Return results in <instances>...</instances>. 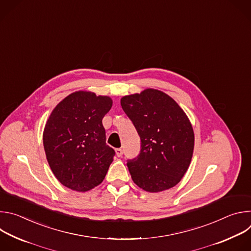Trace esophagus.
<instances>
[{"mask_svg":"<svg viewBox=\"0 0 251 251\" xmlns=\"http://www.w3.org/2000/svg\"><path fill=\"white\" fill-rule=\"evenodd\" d=\"M115 152H116L117 157H121V156L123 155V150H122V149H120V148L116 149V150H115Z\"/></svg>","mask_w":251,"mask_h":251,"instance_id":"esophagus-1","label":"esophagus"}]
</instances>
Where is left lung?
<instances>
[{"instance_id":"1","label":"left lung","mask_w":251,"mask_h":251,"mask_svg":"<svg viewBox=\"0 0 251 251\" xmlns=\"http://www.w3.org/2000/svg\"><path fill=\"white\" fill-rule=\"evenodd\" d=\"M121 106L141 140L140 154L127 163L132 180L149 193L175 187L194 152L195 135L187 114L171 96L153 88L123 96Z\"/></svg>"}]
</instances>
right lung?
Segmentation results:
<instances>
[{
    "instance_id": "right-lung-1",
    "label": "right lung",
    "mask_w": 251,
    "mask_h": 251,
    "mask_svg": "<svg viewBox=\"0 0 251 251\" xmlns=\"http://www.w3.org/2000/svg\"><path fill=\"white\" fill-rule=\"evenodd\" d=\"M112 107L109 96L75 91L52 110L44 130L49 165L66 188L87 192L100 185L115 156L106 145L102 119Z\"/></svg>"
}]
</instances>
